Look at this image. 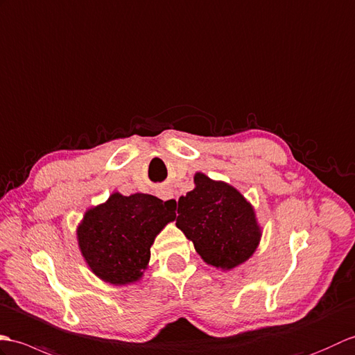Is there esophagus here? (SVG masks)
Instances as JSON below:
<instances>
[{"mask_svg": "<svg viewBox=\"0 0 355 355\" xmlns=\"http://www.w3.org/2000/svg\"><path fill=\"white\" fill-rule=\"evenodd\" d=\"M164 198H165V199H168L173 205H176V203H178V196H176L175 193H171V191H165Z\"/></svg>", "mask_w": 355, "mask_h": 355, "instance_id": "1", "label": "esophagus"}]
</instances>
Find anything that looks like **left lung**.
Here are the masks:
<instances>
[{"label":"left lung","instance_id":"1","mask_svg":"<svg viewBox=\"0 0 355 355\" xmlns=\"http://www.w3.org/2000/svg\"><path fill=\"white\" fill-rule=\"evenodd\" d=\"M194 184L178 202L176 226L205 263L225 270L244 263L261 237L250 203L231 185L202 173L194 176Z\"/></svg>","mask_w":355,"mask_h":355}]
</instances>
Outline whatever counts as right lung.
I'll return each mask as SVG.
<instances>
[{
  "label": "right lung",
  "mask_w": 355,
  "mask_h": 355,
  "mask_svg": "<svg viewBox=\"0 0 355 355\" xmlns=\"http://www.w3.org/2000/svg\"><path fill=\"white\" fill-rule=\"evenodd\" d=\"M176 218V205L152 194H112L86 212L77 237L92 272L111 284L139 279L156 234Z\"/></svg>",
  "instance_id": "obj_1"
}]
</instances>
